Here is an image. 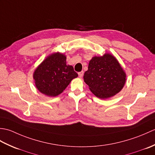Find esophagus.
Wrapping results in <instances>:
<instances>
[{
    "mask_svg": "<svg viewBox=\"0 0 155 155\" xmlns=\"http://www.w3.org/2000/svg\"><path fill=\"white\" fill-rule=\"evenodd\" d=\"M78 76H79L80 78L83 77V74H84V71H81V72H78Z\"/></svg>",
    "mask_w": 155,
    "mask_h": 155,
    "instance_id": "esophagus-1",
    "label": "esophagus"
}]
</instances>
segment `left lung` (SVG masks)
<instances>
[{
  "instance_id": "1",
  "label": "left lung",
  "mask_w": 155,
  "mask_h": 155,
  "mask_svg": "<svg viewBox=\"0 0 155 155\" xmlns=\"http://www.w3.org/2000/svg\"><path fill=\"white\" fill-rule=\"evenodd\" d=\"M126 77L127 74L117 59L113 54L105 53L92 58L83 78L95 96L106 99L123 89Z\"/></svg>"
}]
</instances>
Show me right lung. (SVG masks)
Listing matches in <instances>:
<instances>
[{"label": "right lung", "mask_w": 155, "mask_h": 155, "mask_svg": "<svg viewBox=\"0 0 155 155\" xmlns=\"http://www.w3.org/2000/svg\"><path fill=\"white\" fill-rule=\"evenodd\" d=\"M67 57L61 52L48 55L33 73L35 86L46 96L57 97L63 92L73 78L78 77L72 66L67 64Z\"/></svg>", "instance_id": "obj_1"}]
</instances>
